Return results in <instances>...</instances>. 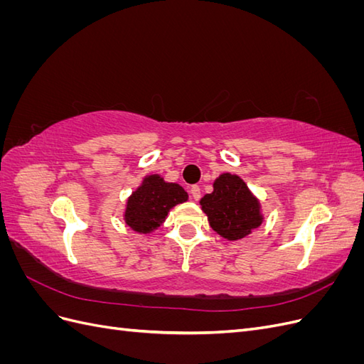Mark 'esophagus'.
Returning <instances> with one entry per match:
<instances>
[{
	"label": "esophagus",
	"mask_w": 364,
	"mask_h": 364,
	"mask_svg": "<svg viewBox=\"0 0 364 364\" xmlns=\"http://www.w3.org/2000/svg\"><path fill=\"white\" fill-rule=\"evenodd\" d=\"M190 193H191L194 200H199V199H200V186H199V185H193Z\"/></svg>",
	"instance_id": "esophagus-1"
}]
</instances>
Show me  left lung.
I'll return each instance as SVG.
<instances>
[{
    "mask_svg": "<svg viewBox=\"0 0 364 364\" xmlns=\"http://www.w3.org/2000/svg\"><path fill=\"white\" fill-rule=\"evenodd\" d=\"M200 205L211 228L230 241L249 235L262 223L258 199L237 174H220L214 191L203 196Z\"/></svg>",
    "mask_w": 364,
    "mask_h": 364,
    "instance_id": "1",
    "label": "left lung"
}]
</instances>
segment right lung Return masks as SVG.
<instances>
[{"label": "right lung", "mask_w": 364, "mask_h": 364, "mask_svg": "<svg viewBox=\"0 0 364 364\" xmlns=\"http://www.w3.org/2000/svg\"><path fill=\"white\" fill-rule=\"evenodd\" d=\"M188 200V194L178 183L165 182L159 174H150L132 193L126 205V223L139 234H149L159 228L168 211Z\"/></svg>", "instance_id": "add662e5"}]
</instances>
